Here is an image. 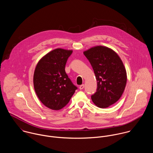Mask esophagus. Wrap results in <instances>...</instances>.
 Here are the masks:
<instances>
[{
    "mask_svg": "<svg viewBox=\"0 0 153 153\" xmlns=\"http://www.w3.org/2000/svg\"><path fill=\"white\" fill-rule=\"evenodd\" d=\"M84 87H85V85H80V87H79V88H80V90H82V89H83V88H84Z\"/></svg>",
    "mask_w": 153,
    "mask_h": 153,
    "instance_id": "34e87169",
    "label": "esophagus"
}]
</instances>
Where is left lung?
Masks as SVG:
<instances>
[{"instance_id":"1","label":"left lung","mask_w":153,"mask_h":153,"mask_svg":"<svg viewBox=\"0 0 153 153\" xmlns=\"http://www.w3.org/2000/svg\"><path fill=\"white\" fill-rule=\"evenodd\" d=\"M90 62L97 83V91L91 96L94 104L107 108L117 102L127 83V72L116 51L103 46H96L83 52Z\"/></svg>"}]
</instances>
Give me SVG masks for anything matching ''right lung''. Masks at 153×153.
Instances as JSON below:
<instances>
[{"label": "right lung", "instance_id": "obj_1", "mask_svg": "<svg viewBox=\"0 0 153 153\" xmlns=\"http://www.w3.org/2000/svg\"><path fill=\"white\" fill-rule=\"evenodd\" d=\"M73 51L56 49L45 54L34 70L35 92L46 107L59 110L65 107L77 88L65 71V66Z\"/></svg>", "mask_w": 153, "mask_h": 153}]
</instances>
